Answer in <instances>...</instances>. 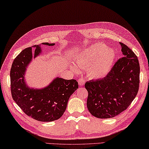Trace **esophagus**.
Listing matches in <instances>:
<instances>
[{
  "label": "esophagus",
  "mask_w": 149,
  "mask_h": 149,
  "mask_svg": "<svg viewBox=\"0 0 149 149\" xmlns=\"http://www.w3.org/2000/svg\"><path fill=\"white\" fill-rule=\"evenodd\" d=\"M78 82H79V84L80 85V86H82V85H84V82H85V80L83 77H81L80 78V79H79V80H78Z\"/></svg>",
  "instance_id": "esophagus-1"
}]
</instances>
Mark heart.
Listing matches in <instances>:
<instances>
[{
    "label": "heart",
    "mask_w": 149,
    "mask_h": 149,
    "mask_svg": "<svg viewBox=\"0 0 149 149\" xmlns=\"http://www.w3.org/2000/svg\"><path fill=\"white\" fill-rule=\"evenodd\" d=\"M116 57V53L111 48L107 47L103 43L93 44L80 51L72 58L78 67L88 68V73L92 78L99 79L106 76L111 69ZM70 65V69L79 71V68Z\"/></svg>",
    "instance_id": "1"
}]
</instances>
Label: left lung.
Here are the masks:
<instances>
[{"mask_svg":"<svg viewBox=\"0 0 149 149\" xmlns=\"http://www.w3.org/2000/svg\"><path fill=\"white\" fill-rule=\"evenodd\" d=\"M123 57L118 59L106 77L85 83L88 92L87 108L97 118H113L130 106L139 88L140 67L130 48L119 43Z\"/></svg>","mask_w":149,"mask_h":149,"instance_id":"8db88e82","label":"left lung"}]
</instances>
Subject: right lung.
Returning <instances> with one entry per match:
<instances>
[{"label":"right lung","instance_id":"right-lung-1","mask_svg":"<svg viewBox=\"0 0 149 149\" xmlns=\"http://www.w3.org/2000/svg\"><path fill=\"white\" fill-rule=\"evenodd\" d=\"M43 44L52 46L55 43ZM33 47L35 58L41 49L38 45ZM31 59V47L26 48L14 58L10 69L12 96L24 113L36 120L46 122L57 120L63 115L70 96L79 88L78 82L57 77L42 89L30 88L26 84L24 74Z\"/></svg>","mask_w":149,"mask_h":149}]
</instances>
